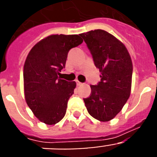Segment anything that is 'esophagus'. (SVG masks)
Returning <instances> with one entry per match:
<instances>
[{"mask_svg":"<svg viewBox=\"0 0 157 157\" xmlns=\"http://www.w3.org/2000/svg\"><path fill=\"white\" fill-rule=\"evenodd\" d=\"M76 83H77V86H82V83L80 82L78 80H76Z\"/></svg>","mask_w":157,"mask_h":157,"instance_id":"esophagus-1","label":"esophagus"}]
</instances>
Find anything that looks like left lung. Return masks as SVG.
I'll return each mask as SVG.
<instances>
[{"instance_id": "1", "label": "left lung", "mask_w": 157, "mask_h": 157, "mask_svg": "<svg viewBox=\"0 0 157 157\" xmlns=\"http://www.w3.org/2000/svg\"><path fill=\"white\" fill-rule=\"evenodd\" d=\"M92 54L101 82L90 86L84 98L91 116L101 122L112 120L122 110L131 92L133 64L127 48L115 36L103 30L80 34Z\"/></svg>"}]
</instances>
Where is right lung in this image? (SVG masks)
<instances>
[{
    "label": "right lung",
    "mask_w": 157,
    "mask_h": 157,
    "mask_svg": "<svg viewBox=\"0 0 157 157\" xmlns=\"http://www.w3.org/2000/svg\"><path fill=\"white\" fill-rule=\"evenodd\" d=\"M82 41L78 34H52L35 44L27 55L23 67L25 100L45 124L54 125L64 117L76 82L62 79L59 71L69 50Z\"/></svg>",
    "instance_id": "1"
}]
</instances>
